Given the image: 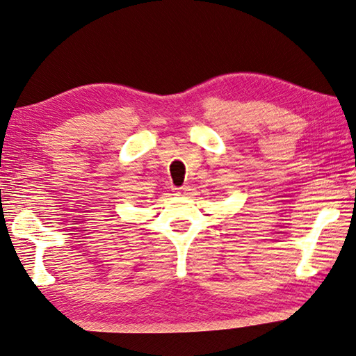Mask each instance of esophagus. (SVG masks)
Returning <instances> with one entry per match:
<instances>
[{
  "mask_svg": "<svg viewBox=\"0 0 356 356\" xmlns=\"http://www.w3.org/2000/svg\"><path fill=\"white\" fill-rule=\"evenodd\" d=\"M186 191H188L186 188H175L173 193L177 194V195H181V194H186Z\"/></svg>",
  "mask_w": 356,
  "mask_h": 356,
  "instance_id": "obj_1",
  "label": "esophagus"
}]
</instances>
